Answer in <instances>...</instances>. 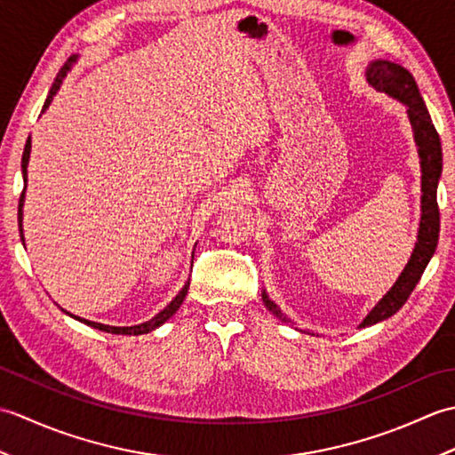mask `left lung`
Here are the masks:
<instances>
[{
	"label": "left lung",
	"instance_id": "1",
	"mask_svg": "<svg viewBox=\"0 0 455 455\" xmlns=\"http://www.w3.org/2000/svg\"><path fill=\"white\" fill-rule=\"evenodd\" d=\"M365 80L373 90L389 95V98L401 101L404 108H407V115L412 127V137H414V142H417L419 158H420L422 197H420V225L417 233V243H414L409 262L403 267L397 282H395L389 291L373 305L371 311L362 318V323L357 324V328L373 326L377 323L387 321V318H391L404 303H407L412 289L420 282L424 269H427L434 252H436L438 235H440V211H438L436 193H438V181L442 176V144H440L438 132L432 124L427 105H424V100L419 92V85L414 82L412 74L407 70V68H403L401 64H395L391 60H383V58H377V60H371L367 64ZM262 299L267 311L275 315L279 321L287 324H295L291 318H289L282 308L275 305V301L269 299L266 289L262 291ZM295 331L303 332L301 328H295ZM308 334L315 336V332H308Z\"/></svg>",
	"mask_w": 455,
	"mask_h": 455
}]
</instances>
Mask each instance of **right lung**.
<instances>
[{
  "label": "right lung",
  "instance_id": "add662e5",
  "mask_svg": "<svg viewBox=\"0 0 455 455\" xmlns=\"http://www.w3.org/2000/svg\"><path fill=\"white\" fill-rule=\"evenodd\" d=\"M78 62V56H72L68 58V62L60 68V72H58L56 80L52 84L51 92H48L46 95V101L43 105V111L44 113L48 108H51V103L54 100V95L58 93V90H60V85L64 82V78L68 76V72L72 70V66ZM28 158H31V137L27 139V144H25V150H23V158H21V172H23V193H21V199H19V212H17V219H19V235H21V240L25 244V236H23V205H25V189H27V166H28ZM188 289H189V279L186 283H183V287L178 291V295L172 299V301L162 308V311L158 315H154L150 321L147 323H140V324H134V326H109V324H101V323H93V321H88V318H80V316H74L72 313L68 311H62L66 315H70L72 318H76V321H80L84 324H88L92 328H98V331H103V332H109V334H127V336H139V334H148L152 331H156L158 326H162L166 321H170V318L176 315L178 308L181 307V303L186 301V295H188Z\"/></svg>",
  "mask_w": 455,
  "mask_h": 455
}]
</instances>
